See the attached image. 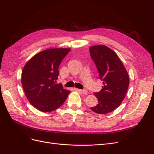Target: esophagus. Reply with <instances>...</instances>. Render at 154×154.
Wrapping results in <instances>:
<instances>
[{
    "mask_svg": "<svg viewBox=\"0 0 154 154\" xmlns=\"http://www.w3.org/2000/svg\"><path fill=\"white\" fill-rule=\"evenodd\" d=\"M78 91L79 92H80L82 94H87V91L85 89H78Z\"/></svg>",
    "mask_w": 154,
    "mask_h": 154,
    "instance_id": "esophagus-1",
    "label": "esophagus"
}]
</instances>
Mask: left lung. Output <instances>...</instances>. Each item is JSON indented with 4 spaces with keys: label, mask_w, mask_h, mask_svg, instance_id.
<instances>
[{
    "label": "left lung",
    "mask_w": 154,
    "mask_h": 154,
    "mask_svg": "<svg viewBox=\"0 0 154 154\" xmlns=\"http://www.w3.org/2000/svg\"><path fill=\"white\" fill-rule=\"evenodd\" d=\"M92 59L103 81L100 92L94 95L98 103L91 109L99 114H108L121 105L129 85V76L123 63L114 51L104 45L89 48Z\"/></svg>",
    "instance_id": "obj_1"
}]
</instances>
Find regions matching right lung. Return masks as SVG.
Instances as JSON below:
<instances>
[{
  "instance_id": "right-lung-1",
  "label": "right lung",
  "mask_w": 154,
  "mask_h": 154,
  "mask_svg": "<svg viewBox=\"0 0 154 154\" xmlns=\"http://www.w3.org/2000/svg\"><path fill=\"white\" fill-rule=\"evenodd\" d=\"M70 48H51L35 54L22 72V85L29 103L43 112L57 109L66 100L70 91L56 83L58 67Z\"/></svg>"
}]
</instances>
